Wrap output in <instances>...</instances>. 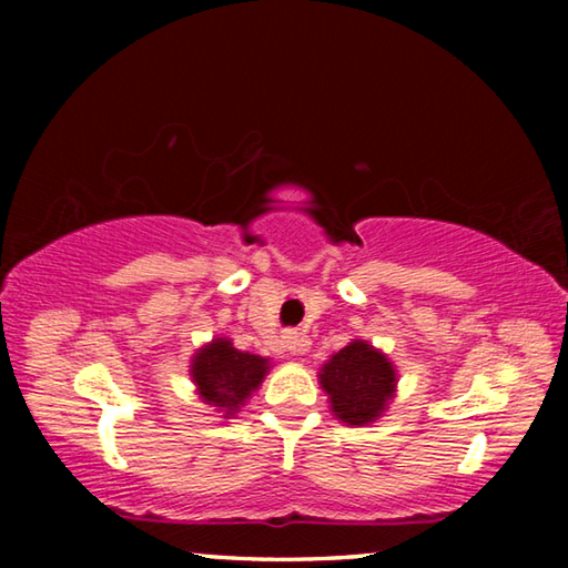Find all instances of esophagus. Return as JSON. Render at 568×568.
Returning <instances> with one entry per match:
<instances>
[{"label": "esophagus", "instance_id": "1", "mask_svg": "<svg viewBox=\"0 0 568 568\" xmlns=\"http://www.w3.org/2000/svg\"><path fill=\"white\" fill-rule=\"evenodd\" d=\"M283 348H285V351H291V353H301V351H305V338H303V333H297V331H285V333H283Z\"/></svg>", "mask_w": 568, "mask_h": 568}]
</instances>
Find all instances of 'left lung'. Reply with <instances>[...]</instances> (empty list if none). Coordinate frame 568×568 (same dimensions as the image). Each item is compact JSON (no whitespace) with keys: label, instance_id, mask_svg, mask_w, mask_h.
I'll list each match as a JSON object with an SVG mask.
<instances>
[{"label":"left lung","instance_id":"1","mask_svg":"<svg viewBox=\"0 0 568 568\" xmlns=\"http://www.w3.org/2000/svg\"><path fill=\"white\" fill-rule=\"evenodd\" d=\"M323 390L333 413L348 426L376 420L396 388V371L388 358L368 343L353 341L323 365Z\"/></svg>","mask_w":568,"mask_h":568}]
</instances>
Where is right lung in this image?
<instances>
[{
    "instance_id": "obj_1",
    "label": "right lung",
    "mask_w": 568,
    "mask_h": 568,
    "mask_svg": "<svg viewBox=\"0 0 568 568\" xmlns=\"http://www.w3.org/2000/svg\"><path fill=\"white\" fill-rule=\"evenodd\" d=\"M265 373V358L237 351L225 338L205 345L192 361V381L197 383L200 396L217 408H225V413H233L261 386Z\"/></svg>"
}]
</instances>
